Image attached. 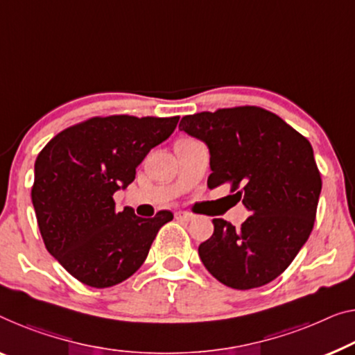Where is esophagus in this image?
<instances>
[{
	"instance_id": "obj_1",
	"label": "esophagus",
	"mask_w": 355,
	"mask_h": 355,
	"mask_svg": "<svg viewBox=\"0 0 355 355\" xmlns=\"http://www.w3.org/2000/svg\"><path fill=\"white\" fill-rule=\"evenodd\" d=\"M175 218L180 221H191L194 220V215L189 214V211H177Z\"/></svg>"
}]
</instances>
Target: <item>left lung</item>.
I'll use <instances>...</instances> for the list:
<instances>
[{
  "instance_id": "8db88e82",
  "label": "left lung",
  "mask_w": 355,
  "mask_h": 355,
  "mask_svg": "<svg viewBox=\"0 0 355 355\" xmlns=\"http://www.w3.org/2000/svg\"><path fill=\"white\" fill-rule=\"evenodd\" d=\"M178 127L209 146L207 187L230 183L252 214L239 228L214 218V234L199 245L204 266L231 288L269 284L313 231L322 189L313 146L260 107L202 111L184 116Z\"/></svg>"
}]
</instances>
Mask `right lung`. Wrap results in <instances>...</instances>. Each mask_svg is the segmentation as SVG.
I'll return each instance as SVG.
<instances>
[{"label":"right lung","mask_w":355,"mask_h":355,"mask_svg":"<svg viewBox=\"0 0 355 355\" xmlns=\"http://www.w3.org/2000/svg\"><path fill=\"white\" fill-rule=\"evenodd\" d=\"M180 116H95L57 134L35 162L31 188L47 252L79 282L113 287L146 260L157 231L173 218L116 211L113 194L134 182L151 148L172 135Z\"/></svg>","instance_id":"1"}]
</instances>
